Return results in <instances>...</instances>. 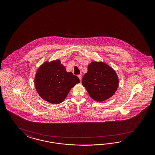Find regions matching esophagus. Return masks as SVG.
Wrapping results in <instances>:
<instances>
[{
	"mask_svg": "<svg viewBox=\"0 0 155 155\" xmlns=\"http://www.w3.org/2000/svg\"><path fill=\"white\" fill-rule=\"evenodd\" d=\"M78 78H79V79H80L81 81L82 80V75L81 74H80V75H78Z\"/></svg>",
	"mask_w": 155,
	"mask_h": 155,
	"instance_id": "obj_1",
	"label": "esophagus"
}]
</instances>
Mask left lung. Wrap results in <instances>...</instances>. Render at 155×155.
Listing matches in <instances>:
<instances>
[{
	"mask_svg": "<svg viewBox=\"0 0 155 155\" xmlns=\"http://www.w3.org/2000/svg\"><path fill=\"white\" fill-rule=\"evenodd\" d=\"M82 85L97 102L111 98L116 92L119 79L115 71L103 62H91L82 78Z\"/></svg>",
	"mask_w": 155,
	"mask_h": 155,
	"instance_id": "1",
	"label": "left lung"
}]
</instances>
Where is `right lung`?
I'll return each instance as SVG.
<instances>
[{
	"label": "right lung",
	"instance_id": "right-lung-1",
	"mask_svg": "<svg viewBox=\"0 0 155 155\" xmlns=\"http://www.w3.org/2000/svg\"><path fill=\"white\" fill-rule=\"evenodd\" d=\"M80 82L78 77L67 72L59 60L44 62L38 69L35 78L38 95L52 104L62 102L71 89Z\"/></svg>",
	"mask_w": 155,
	"mask_h": 155
}]
</instances>
